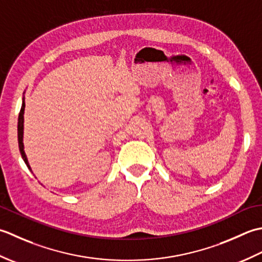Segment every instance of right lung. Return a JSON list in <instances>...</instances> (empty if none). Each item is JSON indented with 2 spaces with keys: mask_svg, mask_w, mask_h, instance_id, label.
<instances>
[{
  "mask_svg": "<svg viewBox=\"0 0 262 262\" xmlns=\"http://www.w3.org/2000/svg\"><path fill=\"white\" fill-rule=\"evenodd\" d=\"M24 114H25V97L23 98V106H21L19 117H18V142H19V150L21 154V157L25 161L27 167H28L30 170V165L28 163V159H27V156L24 150Z\"/></svg>",
  "mask_w": 262,
  "mask_h": 262,
  "instance_id": "add662e5",
  "label": "right lung"
}]
</instances>
